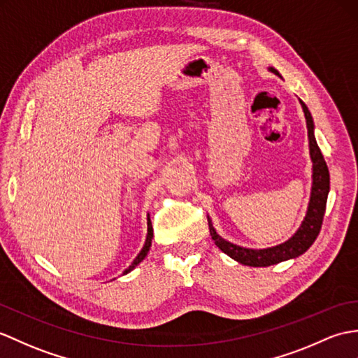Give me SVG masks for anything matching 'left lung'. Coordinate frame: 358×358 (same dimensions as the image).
Wrapping results in <instances>:
<instances>
[{
	"mask_svg": "<svg viewBox=\"0 0 358 358\" xmlns=\"http://www.w3.org/2000/svg\"><path fill=\"white\" fill-rule=\"evenodd\" d=\"M271 73L280 76L276 69L270 66L268 69ZM302 110L305 113L306 119V128H308V138H310V155L313 162V186H311V196L308 210H306L305 218L301 224V227L297 229L296 234L285 241L284 244L262 248V250H253V248H244L236 244H231L229 241L221 238L217 230H215L210 218L207 217L209 221V230L212 239L221 252L229 255L231 259L238 261L239 264L248 265V267H268L273 264H279L282 261L293 259L303 255L308 248L313 245V243L317 238L319 231L322 229L323 215H325L327 209V199L329 192V171L325 159L320 152V148L317 146V141L314 137V122L311 117V113L308 108L301 101Z\"/></svg>",
	"mask_w": 358,
	"mask_h": 358,
	"instance_id": "8db88e82",
	"label": "left lung"
}]
</instances>
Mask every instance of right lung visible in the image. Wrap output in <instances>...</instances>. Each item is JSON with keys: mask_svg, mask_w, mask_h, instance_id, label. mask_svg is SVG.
Here are the masks:
<instances>
[{"mask_svg": "<svg viewBox=\"0 0 358 358\" xmlns=\"http://www.w3.org/2000/svg\"><path fill=\"white\" fill-rule=\"evenodd\" d=\"M152 236H154V230H152V224H151V220H149V215H148V235H146V241H145V245H143V248H141L140 250V253L136 256V259L132 261V264L129 265V267L123 271V274H127V273H129L131 270H134L137 265L145 259V256L148 255V252H149V248H151V243H152Z\"/></svg>", "mask_w": 358, "mask_h": 358, "instance_id": "1", "label": "right lung"}]
</instances>
